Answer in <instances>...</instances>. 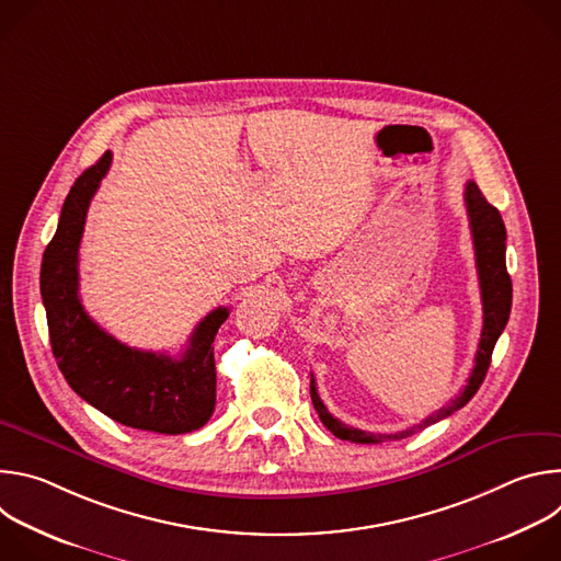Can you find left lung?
I'll use <instances>...</instances> for the list:
<instances>
[{"instance_id": "left-lung-1", "label": "left lung", "mask_w": 561, "mask_h": 561, "mask_svg": "<svg viewBox=\"0 0 561 561\" xmlns=\"http://www.w3.org/2000/svg\"><path fill=\"white\" fill-rule=\"evenodd\" d=\"M463 202H466V210H468V219H470L474 262H477L479 288H482V306H484L482 340H479V346H477L474 366L468 377V383L455 399H450V404H446L444 409H439L437 413L426 417L422 424H417L409 431H402V433H394V435H381V433H366L359 428H351L344 422L335 420L329 413V409L324 407L322 399H319L314 379L310 377L312 407H314L319 420H322V424L335 437L348 439L355 444H379L386 439H404V437L453 415L461 407H466L472 399V394L479 390V386H482V381L489 373V366H491L493 348L508 322L511 304H513V284H511V275L506 271V226L502 221L500 210L486 202V197L482 195V191H479V186L474 182H466Z\"/></svg>"}]
</instances>
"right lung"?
I'll return each mask as SVG.
<instances>
[{
	"label": "right lung",
	"mask_w": 561,
	"mask_h": 561,
	"mask_svg": "<svg viewBox=\"0 0 561 561\" xmlns=\"http://www.w3.org/2000/svg\"><path fill=\"white\" fill-rule=\"evenodd\" d=\"M111 150L79 175L61 206L57 230L44 251L39 288L57 366L68 386L111 420L164 435L202 428L215 411L213 342L228 308L208 312L173 359L130 348L100 329L79 299V242L100 182L111 169Z\"/></svg>",
	"instance_id": "obj_1"
}]
</instances>
